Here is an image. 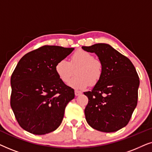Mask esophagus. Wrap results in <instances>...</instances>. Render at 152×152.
Returning <instances> with one entry per match:
<instances>
[{
	"label": "esophagus",
	"mask_w": 152,
	"mask_h": 152,
	"mask_svg": "<svg viewBox=\"0 0 152 152\" xmlns=\"http://www.w3.org/2000/svg\"><path fill=\"white\" fill-rule=\"evenodd\" d=\"M82 92L81 91H75V96H78V95H80L82 94Z\"/></svg>",
	"instance_id": "34e87169"
}]
</instances>
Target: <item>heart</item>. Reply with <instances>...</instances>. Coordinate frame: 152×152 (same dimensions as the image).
Here are the masks:
<instances>
[{
    "instance_id": "heart-1",
    "label": "heart",
    "mask_w": 152,
    "mask_h": 152,
    "mask_svg": "<svg viewBox=\"0 0 152 152\" xmlns=\"http://www.w3.org/2000/svg\"><path fill=\"white\" fill-rule=\"evenodd\" d=\"M56 73L64 83H68L76 71L77 75L72 78L69 86L75 89H84L91 85H95L102 75V64L95 59L94 55L80 50L70 57V61L60 60L55 66Z\"/></svg>"
}]
</instances>
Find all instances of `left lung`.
Instances as JSON below:
<instances>
[{
  "mask_svg": "<svg viewBox=\"0 0 152 152\" xmlns=\"http://www.w3.org/2000/svg\"><path fill=\"white\" fill-rule=\"evenodd\" d=\"M94 53L102 64V75L91 91L85 108L91 127L102 132H115L129 123L138 102L140 85L136 68L127 57L107 43L82 46Z\"/></svg>",
  "mask_w": 152,
  "mask_h": 152,
  "instance_id": "8db88e82",
  "label": "left lung"
}]
</instances>
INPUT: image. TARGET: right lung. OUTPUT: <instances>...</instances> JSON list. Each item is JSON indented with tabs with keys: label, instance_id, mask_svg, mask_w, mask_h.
<instances>
[{
	"label": "right lung",
	"instance_id": "right-lung-1",
	"mask_svg": "<svg viewBox=\"0 0 152 152\" xmlns=\"http://www.w3.org/2000/svg\"><path fill=\"white\" fill-rule=\"evenodd\" d=\"M73 50L44 45L27 53L18 61L10 80V104L24 130L44 135L61 124L65 108L75 97V92L59 78L55 66Z\"/></svg>",
	"mask_w": 152,
	"mask_h": 152
}]
</instances>
